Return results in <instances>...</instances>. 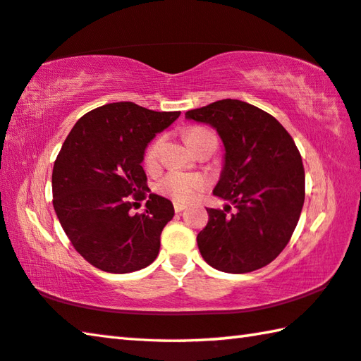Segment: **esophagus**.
Masks as SVG:
<instances>
[{"label":"esophagus","instance_id":"esophagus-1","mask_svg":"<svg viewBox=\"0 0 361 361\" xmlns=\"http://www.w3.org/2000/svg\"><path fill=\"white\" fill-rule=\"evenodd\" d=\"M173 209H175L176 213H181L183 210L186 209V205H185V204H180V202H175V204H173Z\"/></svg>","mask_w":361,"mask_h":361}]
</instances>
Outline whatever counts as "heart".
Wrapping results in <instances>:
<instances>
[{
  "label": "heart",
  "mask_w": 361,
  "mask_h": 361,
  "mask_svg": "<svg viewBox=\"0 0 361 361\" xmlns=\"http://www.w3.org/2000/svg\"><path fill=\"white\" fill-rule=\"evenodd\" d=\"M210 135L209 130L204 129H192L188 132L186 142L189 143L191 148H194L200 140L204 137ZM162 140L156 138L152 142L148 149L145 152V164L148 167H154L159 159V152H161ZM207 185V180L202 175L197 173H183V172H170L166 176H162L161 180L157 181L156 189L161 194L167 195V197H172L173 200H178V202H188L195 197L200 189Z\"/></svg>",
  "instance_id": "obj_1"
}]
</instances>
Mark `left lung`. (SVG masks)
<instances>
[{
  "mask_svg": "<svg viewBox=\"0 0 361 361\" xmlns=\"http://www.w3.org/2000/svg\"><path fill=\"white\" fill-rule=\"evenodd\" d=\"M216 129L224 166L213 194L234 205L207 209L197 234L202 258L221 272L245 274L267 266L290 242L304 205V166L280 122L240 100H218L186 111Z\"/></svg>",
  "mask_w": 361,
  "mask_h": 361,
  "instance_id": "8db88e82",
  "label": "left lung"
}]
</instances>
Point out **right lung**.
I'll return each mask as SVG.
<instances>
[{
  "instance_id": "add662e5",
  "label": "right lung",
  "mask_w": 361,
  "mask_h": 361,
  "mask_svg": "<svg viewBox=\"0 0 361 361\" xmlns=\"http://www.w3.org/2000/svg\"><path fill=\"white\" fill-rule=\"evenodd\" d=\"M180 111H152L132 102L108 103L73 127L52 170L54 210L71 245L97 269L111 274L149 266L173 204L149 194L145 149ZM147 199V210L131 207Z\"/></svg>"
}]
</instances>
